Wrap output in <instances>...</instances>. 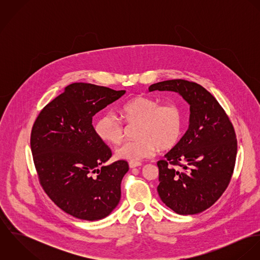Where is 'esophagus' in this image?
I'll list each match as a JSON object with an SVG mask.
<instances>
[{
  "mask_svg": "<svg viewBox=\"0 0 260 260\" xmlns=\"http://www.w3.org/2000/svg\"><path fill=\"white\" fill-rule=\"evenodd\" d=\"M141 165H142V163L139 162V161H130V162H129V167H130V168L139 167V166H141Z\"/></svg>",
  "mask_w": 260,
  "mask_h": 260,
  "instance_id": "obj_1",
  "label": "esophagus"
}]
</instances>
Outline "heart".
Masks as SVG:
<instances>
[{
    "label": "heart",
    "instance_id": "b5f03b06",
    "mask_svg": "<svg viewBox=\"0 0 260 260\" xmlns=\"http://www.w3.org/2000/svg\"><path fill=\"white\" fill-rule=\"evenodd\" d=\"M120 114L127 125H136V138L116 149L118 158L131 161L149 158L158 149L166 151L174 148L182 137L184 116L181 107L175 103L161 104L153 98L138 96L126 102ZM125 131L123 122L112 113L101 115L95 123L97 136L109 144L120 143Z\"/></svg>",
    "mask_w": 260,
    "mask_h": 260
}]
</instances>
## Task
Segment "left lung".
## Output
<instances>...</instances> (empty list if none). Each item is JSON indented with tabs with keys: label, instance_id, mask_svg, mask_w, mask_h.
Returning <instances> with one entry per match:
<instances>
[{
	"label": "left lung",
	"instance_id": "1",
	"mask_svg": "<svg viewBox=\"0 0 260 260\" xmlns=\"http://www.w3.org/2000/svg\"><path fill=\"white\" fill-rule=\"evenodd\" d=\"M174 91L190 105V124L179 143L159 168L158 194L181 215L200 213L212 206L232 178L237 139L234 127L218 101L201 85L184 79L159 82L149 91Z\"/></svg>",
	"mask_w": 260,
	"mask_h": 260
}]
</instances>
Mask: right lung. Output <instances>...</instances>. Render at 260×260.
<instances>
[{"label":"right lung","mask_w":260,"mask_h":260,"mask_svg":"<svg viewBox=\"0 0 260 260\" xmlns=\"http://www.w3.org/2000/svg\"><path fill=\"white\" fill-rule=\"evenodd\" d=\"M126 91L73 83L39 113L31 150L40 185L63 211L83 220L108 216L121 198L125 160L108 166L111 149L96 134L93 116Z\"/></svg>","instance_id":"1"}]
</instances>
